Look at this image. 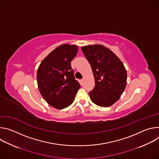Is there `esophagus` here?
<instances>
[{
  "mask_svg": "<svg viewBox=\"0 0 159 159\" xmlns=\"http://www.w3.org/2000/svg\"><path fill=\"white\" fill-rule=\"evenodd\" d=\"M84 80H85V77H84V78H83V79H82V82H84Z\"/></svg>",
  "mask_w": 159,
  "mask_h": 159,
  "instance_id": "obj_1",
  "label": "esophagus"
}]
</instances>
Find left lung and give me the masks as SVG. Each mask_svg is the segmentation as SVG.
Returning a JSON list of instances; mask_svg holds the SVG:
<instances>
[{
	"mask_svg": "<svg viewBox=\"0 0 159 159\" xmlns=\"http://www.w3.org/2000/svg\"><path fill=\"white\" fill-rule=\"evenodd\" d=\"M93 72L95 86L89 95L98 106L109 107L121 97L126 85L127 73L120 59L103 45L82 47Z\"/></svg>",
	"mask_w": 159,
	"mask_h": 159,
	"instance_id": "8db88e82",
	"label": "left lung"
}]
</instances>
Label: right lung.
Here are the masks:
<instances>
[{"instance_id":"1","label":"right lung","mask_w":159,"mask_h":159,"mask_svg":"<svg viewBox=\"0 0 159 159\" xmlns=\"http://www.w3.org/2000/svg\"><path fill=\"white\" fill-rule=\"evenodd\" d=\"M77 52L78 47L75 44H61L44 58L38 69L39 93L56 109H62L72 104L80 87L71 67V61Z\"/></svg>"}]
</instances>
